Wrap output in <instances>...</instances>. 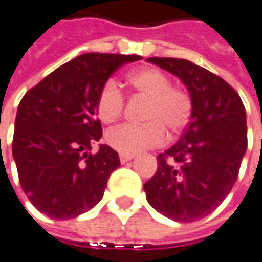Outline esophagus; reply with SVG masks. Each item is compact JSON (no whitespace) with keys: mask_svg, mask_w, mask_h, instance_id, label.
Returning a JSON list of instances; mask_svg holds the SVG:
<instances>
[{"mask_svg":"<svg viewBox=\"0 0 262 262\" xmlns=\"http://www.w3.org/2000/svg\"><path fill=\"white\" fill-rule=\"evenodd\" d=\"M133 157H135V154H124V152H121V154H120V162L121 163L130 162Z\"/></svg>","mask_w":262,"mask_h":262,"instance_id":"34e87169","label":"esophagus"}]
</instances>
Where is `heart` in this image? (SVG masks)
<instances>
[{"mask_svg":"<svg viewBox=\"0 0 262 262\" xmlns=\"http://www.w3.org/2000/svg\"><path fill=\"white\" fill-rule=\"evenodd\" d=\"M132 89L148 98L142 124H123L106 133V142L124 154H135L146 148L162 145L166 129L172 135L182 132L192 116L191 95L157 68H142L127 75ZM98 116L103 123H114L124 111V96L110 80L102 85L96 99Z\"/></svg>","mask_w":262,"mask_h":262,"instance_id":"1","label":"heart"}]
</instances>
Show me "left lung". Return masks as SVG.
Returning a JSON list of instances; mask_svg holds the SVG:
<instances>
[{"instance_id": "8db88e82", "label": "left lung", "mask_w": 262, "mask_h": 262, "mask_svg": "<svg viewBox=\"0 0 262 262\" xmlns=\"http://www.w3.org/2000/svg\"><path fill=\"white\" fill-rule=\"evenodd\" d=\"M146 60L175 74L192 98L191 121L177 144L157 156V172L144 184L146 200L173 221L192 223L218 208L237 181L248 148L246 111L216 74L185 59Z\"/></svg>"}]
</instances>
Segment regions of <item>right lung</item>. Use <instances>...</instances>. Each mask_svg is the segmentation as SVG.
Here are the masks:
<instances>
[{
  "instance_id": "add662e5",
  "label": "right lung",
  "mask_w": 262,
  "mask_h": 262,
  "mask_svg": "<svg viewBox=\"0 0 262 262\" xmlns=\"http://www.w3.org/2000/svg\"><path fill=\"white\" fill-rule=\"evenodd\" d=\"M138 54L77 56L29 89L19 103L13 157L29 202L53 220H71L98 205L110 175L120 166L117 151L100 145L96 99L110 75Z\"/></svg>"
}]
</instances>
